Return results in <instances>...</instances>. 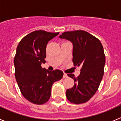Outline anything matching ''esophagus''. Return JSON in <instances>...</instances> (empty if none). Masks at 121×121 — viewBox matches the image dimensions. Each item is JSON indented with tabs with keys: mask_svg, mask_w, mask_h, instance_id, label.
<instances>
[{
	"mask_svg": "<svg viewBox=\"0 0 121 121\" xmlns=\"http://www.w3.org/2000/svg\"><path fill=\"white\" fill-rule=\"evenodd\" d=\"M67 73H64V75H63V78H67Z\"/></svg>",
	"mask_w": 121,
	"mask_h": 121,
	"instance_id": "esophagus-1",
	"label": "esophagus"
}]
</instances>
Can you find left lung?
Instances as JSON below:
<instances>
[{
	"instance_id": "8db88e82",
	"label": "left lung",
	"mask_w": 121,
	"mask_h": 121,
	"mask_svg": "<svg viewBox=\"0 0 121 121\" xmlns=\"http://www.w3.org/2000/svg\"><path fill=\"white\" fill-rule=\"evenodd\" d=\"M59 38L72 43L73 62L74 65H82L77 78L73 74H67L73 79L74 85L67 90V98L72 103H84L95 94L103 77V47L98 39L83 30L64 32Z\"/></svg>"
}]
</instances>
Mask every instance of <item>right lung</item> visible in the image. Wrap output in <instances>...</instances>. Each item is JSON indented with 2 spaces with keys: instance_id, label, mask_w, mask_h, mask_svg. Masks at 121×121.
<instances>
[{
  "instance_id": "add662e5",
  "label": "right lung",
  "mask_w": 121,
  "mask_h": 121,
  "mask_svg": "<svg viewBox=\"0 0 121 121\" xmlns=\"http://www.w3.org/2000/svg\"><path fill=\"white\" fill-rule=\"evenodd\" d=\"M59 33L38 30L25 36L18 45L14 58L15 76L23 96L36 104H43L51 96L52 85L63 77L62 71H49L41 67L46 57V45Z\"/></svg>"
}]
</instances>
